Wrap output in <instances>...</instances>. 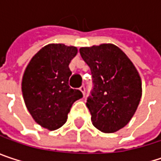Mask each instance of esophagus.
<instances>
[{
  "label": "esophagus",
  "instance_id": "obj_1",
  "mask_svg": "<svg viewBox=\"0 0 161 161\" xmlns=\"http://www.w3.org/2000/svg\"><path fill=\"white\" fill-rule=\"evenodd\" d=\"M80 91L83 93V95L85 94V87L84 86H81L80 88Z\"/></svg>",
  "mask_w": 161,
  "mask_h": 161
}]
</instances>
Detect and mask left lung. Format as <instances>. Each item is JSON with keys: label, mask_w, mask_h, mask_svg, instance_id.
I'll list each match as a JSON object with an SVG mask.
<instances>
[{"label": "left lung", "mask_w": 161, "mask_h": 161, "mask_svg": "<svg viewBox=\"0 0 161 161\" xmlns=\"http://www.w3.org/2000/svg\"><path fill=\"white\" fill-rule=\"evenodd\" d=\"M80 54L92 77L86 103L92 125L103 133L116 132L128 124L139 104V74L127 56L113 44L81 47Z\"/></svg>", "instance_id": "8db88e82"}]
</instances>
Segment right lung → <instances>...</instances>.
I'll list each match as a JSON object with an SVG mask.
<instances>
[{"label":"right lung","instance_id":"add662e5","mask_svg":"<svg viewBox=\"0 0 161 161\" xmlns=\"http://www.w3.org/2000/svg\"><path fill=\"white\" fill-rule=\"evenodd\" d=\"M77 52L75 47L47 45L33 57L25 71L22 92L26 108L48 130L62 126L73 103L83 96L80 90L69 86V65Z\"/></svg>","mask_w":161,"mask_h":161}]
</instances>
